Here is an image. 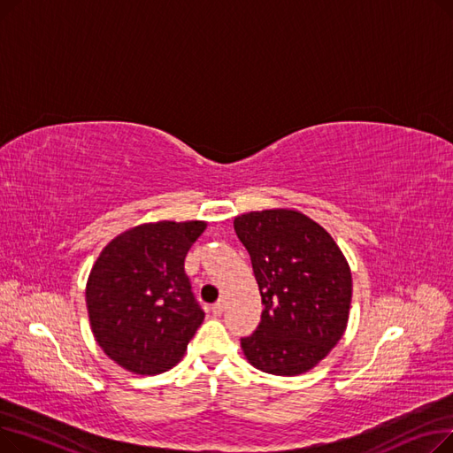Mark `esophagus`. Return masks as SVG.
<instances>
[{
	"label": "esophagus",
	"mask_w": 453,
	"mask_h": 453,
	"mask_svg": "<svg viewBox=\"0 0 453 453\" xmlns=\"http://www.w3.org/2000/svg\"><path fill=\"white\" fill-rule=\"evenodd\" d=\"M224 308H226V303H224V299H219L217 303L212 304L211 311H212V314H214V316H220V314L224 312Z\"/></svg>",
	"instance_id": "1"
}]
</instances>
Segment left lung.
<instances>
[{"label": "left lung", "instance_id": "8db88e82", "mask_svg": "<svg viewBox=\"0 0 453 453\" xmlns=\"http://www.w3.org/2000/svg\"><path fill=\"white\" fill-rule=\"evenodd\" d=\"M265 311L241 345L248 362L270 374L316 367L345 332L352 277L334 239L292 209L253 211L234 219Z\"/></svg>", "mask_w": 453, "mask_h": 453}]
</instances>
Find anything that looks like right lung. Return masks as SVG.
Instances as JSON below:
<instances>
[{
  "mask_svg": "<svg viewBox=\"0 0 453 453\" xmlns=\"http://www.w3.org/2000/svg\"><path fill=\"white\" fill-rule=\"evenodd\" d=\"M205 222H156L101 251L86 284L95 342L117 365L159 374L176 365L203 321L183 263Z\"/></svg>",
  "mask_w": 453,
  "mask_h": 453,
  "instance_id": "right-lung-1",
  "label": "right lung"
}]
</instances>
